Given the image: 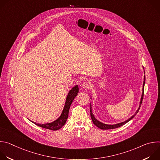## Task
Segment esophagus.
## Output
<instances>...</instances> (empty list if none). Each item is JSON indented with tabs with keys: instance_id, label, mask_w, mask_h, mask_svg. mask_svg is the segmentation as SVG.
<instances>
[{
	"instance_id": "esophagus-1",
	"label": "esophagus",
	"mask_w": 160,
	"mask_h": 160,
	"mask_svg": "<svg viewBox=\"0 0 160 160\" xmlns=\"http://www.w3.org/2000/svg\"><path fill=\"white\" fill-rule=\"evenodd\" d=\"M82 87L83 88H86V89H88L90 88L91 87V83L89 82H85L82 83Z\"/></svg>"
}]
</instances>
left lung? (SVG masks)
<instances>
[{"label": "left lung", "mask_w": 160, "mask_h": 160, "mask_svg": "<svg viewBox=\"0 0 160 160\" xmlns=\"http://www.w3.org/2000/svg\"><path fill=\"white\" fill-rule=\"evenodd\" d=\"M145 80H146V78H145V76L144 77V83H143V86H142V96H141V101H140V104H139V107L138 108V109L137 110V111L135 112V113L134 114V115L133 116H132L130 118H128V120H125V122H121V123H117V124H115V125H108V124H104L102 122H100L99 121H98L94 116L93 113H92V107H91V104H90V117H91V119H92V122L93 123L97 126L98 128H101V129H102V130H108V129H113V128H118V127H120L122 125H123L124 124L127 123V122H128L130 120H131L136 115L137 113H138L139 112V110L141 108V105L142 102V99H143V97H144V84H145Z\"/></svg>", "instance_id": "obj_1"}]
</instances>
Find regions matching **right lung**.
Returning <instances> with one entry per match:
<instances>
[{"instance_id": "obj_1", "label": "right lung", "mask_w": 160, "mask_h": 160, "mask_svg": "<svg viewBox=\"0 0 160 160\" xmlns=\"http://www.w3.org/2000/svg\"><path fill=\"white\" fill-rule=\"evenodd\" d=\"M78 91H79V89H78V85L73 87L70 90L69 93L68 94V96L66 97L65 104H64L61 115L55 121H54L51 123H45V124H39V123H37L32 122V121L31 122L32 123H33L34 124L42 128H44L46 129L52 130H58L60 129L66 122V120L68 117V113H69L70 106H71L73 101L74 100L75 98L77 96V94L78 93Z\"/></svg>"}]
</instances>
